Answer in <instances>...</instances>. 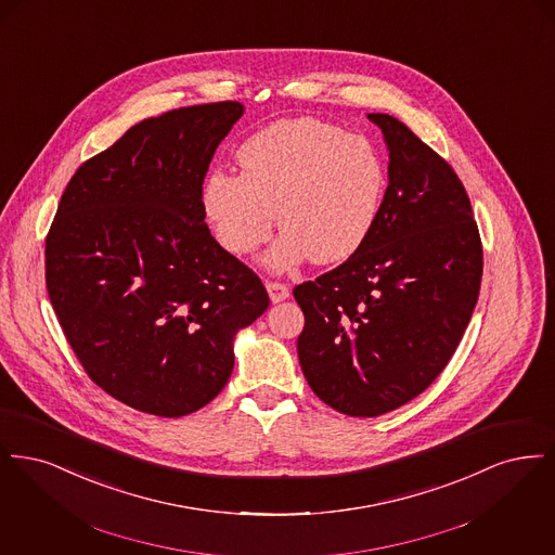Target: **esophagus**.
Segmentation results:
<instances>
[{
    "label": "esophagus",
    "mask_w": 555,
    "mask_h": 555,
    "mask_svg": "<svg viewBox=\"0 0 555 555\" xmlns=\"http://www.w3.org/2000/svg\"><path fill=\"white\" fill-rule=\"evenodd\" d=\"M266 289H268L272 304H281V301H285L289 297V287L283 285V283H272L270 281V283H266Z\"/></svg>",
    "instance_id": "1"
}]
</instances>
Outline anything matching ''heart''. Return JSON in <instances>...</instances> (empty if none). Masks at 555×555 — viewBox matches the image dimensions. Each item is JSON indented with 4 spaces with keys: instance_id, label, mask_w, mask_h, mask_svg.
Listing matches in <instances>:
<instances>
[{
    "instance_id": "obj_1",
    "label": "heart",
    "mask_w": 555,
    "mask_h": 555,
    "mask_svg": "<svg viewBox=\"0 0 555 555\" xmlns=\"http://www.w3.org/2000/svg\"><path fill=\"white\" fill-rule=\"evenodd\" d=\"M241 175L214 170L202 208L216 241L245 256L285 229L266 256L276 270L306 258L318 264L356 254L376 222L385 166L376 145L317 118L279 120L237 150Z\"/></svg>"
}]
</instances>
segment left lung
<instances>
[{
    "instance_id": "obj_1",
    "label": "left lung",
    "mask_w": 555,
    "mask_h": 555,
    "mask_svg": "<svg viewBox=\"0 0 555 555\" xmlns=\"http://www.w3.org/2000/svg\"><path fill=\"white\" fill-rule=\"evenodd\" d=\"M385 137L389 185L362 247L293 289L306 326L297 356L333 410H397L448 366L475 310L482 245L466 189L403 122L369 114Z\"/></svg>"
}]
</instances>
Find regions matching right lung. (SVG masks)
I'll list each match as a JSON object with an SVG mask.
<instances>
[{"instance_id":"add662e5","label":"right lung","mask_w":555,"mask_h":555,"mask_svg":"<svg viewBox=\"0 0 555 555\" xmlns=\"http://www.w3.org/2000/svg\"><path fill=\"white\" fill-rule=\"evenodd\" d=\"M238 102L145 118L87 159L46 238L55 317L106 393L162 418L218 396L238 331L270 304L262 281L211 237L202 185Z\"/></svg>"}]
</instances>
